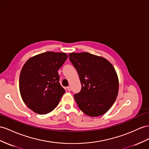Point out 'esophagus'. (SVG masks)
I'll return each instance as SVG.
<instances>
[{
	"mask_svg": "<svg viewBox=\"0 0 149 149\" xmlns=\"http://www.w3.org/2000/svg\"><path fill=\"white\" fill-rule=\"evenodd\" d=\"M67 89L68 91H71V87H70V86H68V87H67Z\"/></svg>",
	"mask_w": 149,
	"mask_h": 149,
	"instance_id": "obj_1",
	"label": "esophagus"
}]
</instances>
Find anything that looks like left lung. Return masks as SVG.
<instances>
[{
  "label": "left lung",
  "mask_w": 149,
  "mask_h": 149,
  "mask_svg": "<svg viewBox=\"0 0 149 149\" xmlns=\"http://www.w3.org/2000/svg\"><path fill=\"white\" fill-rule=\"evenodd\" d=\"M69 58L82 85L81 92L74 95L79 108L91 117L104 114L115 101L119 89L113 65L103 57L88 52L71 53Z\"/></svg>",
  "instance_id": "obj_1"
}]
</instances>
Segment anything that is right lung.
<instances>
[{
  "mask_svg": "<svg viewBox=\"0 0 149 149\" xmlns=\"http://www.w3.org/2000/svg\"><path fill=\"white\" fill-rule=\"evenodd\" d=\"M65 53L47 52L29 58L22 68L19 91L24 102L40 114L54 109L65 91L60 84L58 70L67 58Z\"/></svg>",
  "mask_w": 149,
  "mask_h": 149,
  "instance_id": "add662e5",
  "label": "right lung"
}]
</instances>
